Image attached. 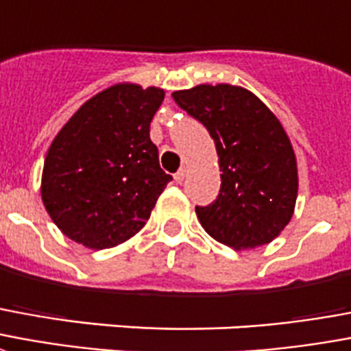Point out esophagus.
<instances>
[{
	"mask_svg": "<svg viewBox=\"0 0 351 351\" xmlns=\"http://www.w3.org/2000/svg\"><path fill=\"white\" fill-rule=\"evenodd\" d=\"M184 178H186V169H180V171H178V173H176V175H175V180L178 184H180L184 180Z\"/></svg>",
	"mask_w": 351,
	"mask_h": 351,
	"instance_id": "obj_1",
	"label": "esophagus"
}]
</instances>
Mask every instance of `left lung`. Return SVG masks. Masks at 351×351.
Returning a JSON list of instances; mask_svg holds the SVG:
<instances>
[{
  "mask_svg": "<svg viewBox=\"0 0 351 351\" xmlns=\"http://www.w3.org/2000/svg\"><path fill=\"white\" fill-rule=\"evenodd\" d=\"M173 98L204 124L219 158V195L195 206L202 228L236 251L269 243L292 219L298 197L295 154L279 119L251 90L227 83Z\"/></svg>",
  "mask_w": 351,
  "mask_h": 351,
  "instance_id": "left-lung-1",
  "label": "left lung"
}]
</instances>
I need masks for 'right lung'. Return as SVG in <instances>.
I'll use <instances>...</instances> for the list:
<instances>
[{
  "label": "right lung",
  "instance_id": "right-lung-1",
  "mask_svg": "<svg viewBox=\"0 0 351 351\" xmlns=\"http://www.w3.org/2000/svg\"><path fill=\"white\" fill-rule=\"evenodd\" d=\"M163 89L117 83L72 115L51 141L43 202L70 240L115 247L137 234L173 176L160 167L150 121Z\"/></svg>",
  "mask_w": 351,
  "mask_h": 351
}]
</instances>
